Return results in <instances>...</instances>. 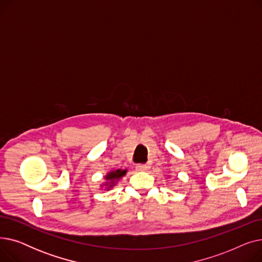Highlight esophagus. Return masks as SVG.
Masks as SVG:
<instances>
[{"instance_id": "esophagus-1", "label": "esophagus", "mask_w": 262, "mask_h": 262, "mask_svg": "<svg viewBox=\"0 0 262 262\" xmlns=\"http://www.w3.org/2000/svg\"><path fill=\"white\" fill-rule=\"evenodd\" d=\"M147 169H148V167L146 166V164H137V167H136V170L140 171V172L146 171Z\"/></svg>"}]
</instances>
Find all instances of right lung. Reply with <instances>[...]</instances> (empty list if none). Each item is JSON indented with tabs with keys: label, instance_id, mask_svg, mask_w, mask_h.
<instances>
[{
	"label": "right lung",
	"instance_id": "obj_1",
	"mask_svg": "<svg viewBox=\"0 0 262 262\" xmlns=\"http://www.w3.org/2000/svg\"><path fill=\"white\" fill-rule=\"evenodd\" d=\"M126 172H127V170H122V169L108 172L105 176L106 182L102 184V187H105L106 190H110L113 187L116 186V184L121 180L124 175L126 174Z\"/></svg>",
	"mask_w": 262,
	"mask_h": 262
}]
</instances>
